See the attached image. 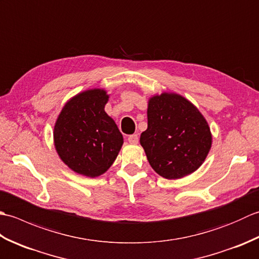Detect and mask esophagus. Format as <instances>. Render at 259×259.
Instances as JSON below:
<instances>
[{"instance_id": "1", "label": "esophagus", "mask_w": 259, "mask_h": 259, "mask_svg": "<svg viewBox=\"0 0 259 259\" xmlns=\"http://www.w3.org/2000/svg\"><path fill=\"white\" fill-rule=\"evenodd\" d=\"M128 141L130 142V144L137 145V144H138V141H139L138 135H131V136H129V137H128Z\"/></svg>"}]
</instances>
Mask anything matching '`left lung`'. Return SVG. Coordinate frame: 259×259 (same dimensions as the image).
Segmentation results:
<instances>
[{
    "label": "left lung",
    "instance_id": "8db88e82",
    "mask_svg": "<svg viewBox=\"0 0 259 259\" xmlns=\"http://www.w3.org/2000/svg\"><path fill=\"white\" fill-rule=\"evenodd\" d=\"M148 128L140 136L148 161L166 179H179L199 168L211 148L210 128L194 104L163 92L148 102Z\"/></svg>",
    "mask_w": 259,
    "mask_h": 259
}]
</instances>
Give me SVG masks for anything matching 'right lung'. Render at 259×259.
Listing matches in <instances>:
<instances>
[{
  "instance_id": "add662e5",
  "label": "right lung",
  "mask_w": 259,
  "mask_h": 259,
  "mask_svg": "<svg viewBox=\"0 0 259 259\" xmlns=\"http://www.w3.org/2000/svg\"><path fill=\"white\" fill-rule=\"evenodd\" d=\"M109 96L102 89L79 93L65 103L54 125L59 157L74 172L95 178L111 167L123 137L104 111Z\"/></svg>"
}]
</instances>
